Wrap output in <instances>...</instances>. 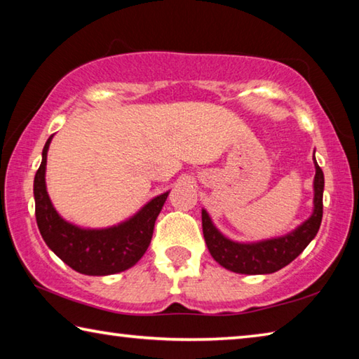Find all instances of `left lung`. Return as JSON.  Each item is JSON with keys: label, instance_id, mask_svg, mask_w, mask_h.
I'll return each instance as SVG.
<instances>
[{"label": "left lung", "instance_id": "8db88e82", "mask_svg": "<svg viewBox=\"0 0 359 359\" xmlns=\"http://www.w3.org/2000/svg\"><path fill=\"white\" fill-rule=\"evenodd\" d=\"M313 166L315 177L312 214L307 220H304L293 231L283 236L253 242L233 241L226 238L215 226L209 212L203 208V234L212 258L223 266L224 269L233 271L236 274L258 276L280 271L282 267L299 257L304 248L311 244L312 239L317 236L321 224V217H323L325 175L317 160H315V151Z\"/></svg>", "mask_w": 359, "mask_h": 359}]
</instances>
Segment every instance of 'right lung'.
I'll use <instances>...</instances> for the list:
<instances>
[{"instance_id":"1","label":"right lung","mask_w":359,"mask_h":359,"mask_svg":"<svg viewBox=\"0 0 359 359\" xmlns=\"http://www.w3.org/2000/svg\"><path fill=\"white\" fill-rule=\"evenodd\" d=\"M53 135L42 149V161L34 175L36 222L47 247L57 257L85 276H111L135 266L150 245L156 217L169 191L151 198L135 215L106 228H83L71 223L53 208L46 185L47 151Z\"/></svg>"}]
</instances>
